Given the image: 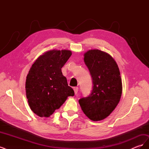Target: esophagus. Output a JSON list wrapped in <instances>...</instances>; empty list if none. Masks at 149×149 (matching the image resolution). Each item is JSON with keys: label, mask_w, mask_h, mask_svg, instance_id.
<instances>
[{"label": "esophagus", "mask_w": 149, "mask_h": 149, "mask_svg": "<svg viewBox=\"0 0 149 149\" xmlns=\"http://www.w3.org/2000/svg\"><path fill=\"white\" fill-rule=\"evenodd\" d=\"M73 90H74L75 94H77L78 91V87H74L73 88Z\"/></svg>", "instance_id": "1"}]
</instances>
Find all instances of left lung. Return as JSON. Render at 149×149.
<instances>
[{
  "mask_svg": "<svg viewBox=\"0 0 149 149\" xmlns=\"http://www.w3.org/2000/svg\"><path fill=\"white\" fill-rule=\"evenodd\" d=\"M84 60L92 76L93 89L88 97L79 100L81 109L93 121L104 119L119 104L123 84L118 64L109 54L100 49H89Z\"/></svg>",
  "mask_w": 149,
  "mask_h": 149,
  "instance_id": "obj_1",
  "label": "left lung"
}]
</instances>
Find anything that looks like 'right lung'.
Here are the masks:
<instances>
[{
  "instance_id": "obj_1",
  "label": "right lung",
  "mask_w": 149,
  "mask_h": 149,
  "mask_svg": "<svg viewBox=\"0 0 149 149\" xmlns=\"http://www.w3.org/2000/svg\"><path fill=\"white\" fill-rule=\"evenodd\" d=\"M68 49L43 53L31 65L25 82L31 110L41 118H49L74 92L69 86L61 68L71 55Z\"/></svg>"
}]
</instances>
